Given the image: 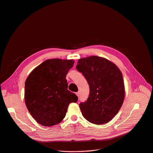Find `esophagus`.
I'll return each instance as SVG.
<instances>
[{"mask_svg":"<svg viewBox=\"0 0 153 153\" xmlns=\"http://www.w3.org/2000/svg\"><path fill=\"white\" fill-rule=\"evenodd\" d=\"M76 95H77L78 97H79V91H78V92L76 93Z\"/></svg>","mask_w":153,"mask_h":153,"instance_id":"34e87169","label":"esophagus"}]
</instances>
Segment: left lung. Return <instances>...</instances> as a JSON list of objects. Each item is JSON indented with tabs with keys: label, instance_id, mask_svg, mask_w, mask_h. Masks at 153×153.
<instances>
[{
	"label": "left lung",
	"instance_id": "8db88e82",
	"mask_svg": "<svg viewBox=\"0 0 153 153\" xmlns=\"http://www.w3.org/2000/svg\"><path fill=\"white\" fill-rule=\"evenodd\" d=\"M76 68L82 74L90 88L87 101L79 104L82 116L94 124L108 123L124 100L125 87L120 71L110 61L98 56L79 59Z\"/></svg>",
	"mask_w": 153,
	"mask_h": 153
}]
</instances>
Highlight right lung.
Returning a JSON list of instances; mask_svg holds the SVG:
<instances>
[{
    "mask_svg": "<svg viewBox=\"0 0 153 153\" xmlns=\"http://www.w3.org/2000/svg\"><path fill=\"white\" fill-rule=\"evenodd\" d=\"M74 65L72 59H47L36 68L25 81L26 107L40 124L55 126L65 118L68 106L78 97L68 90L66 79Z\"/></svg>",
    "mask_w": 153,
    "mask_h": 153,
    "instance_id": "obj_1",
    "label": "right lung"
}]
</instances>
